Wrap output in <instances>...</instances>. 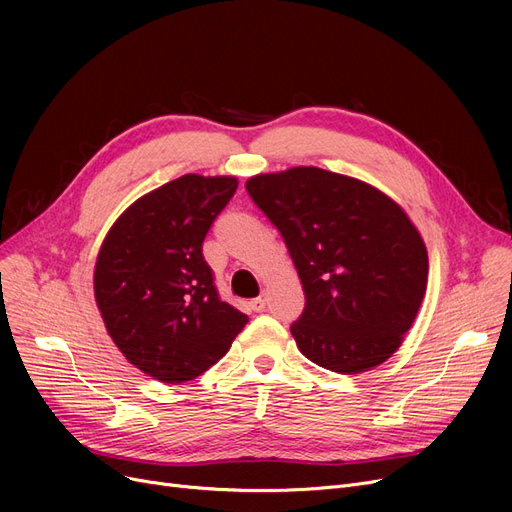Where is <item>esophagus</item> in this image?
Returning a JSON list of instances; mask_svg holds the SVG:
<instances>
[{
  "mask_svg": "<svg viewBox=\"0 0 512 512\" xmlns=\"http://www.w3.org/2000/svg\"><path fill=\"white\" fill-rule=\"evenodd\" d=\"M265 303H267V299H265V294H261V297H257V299H253L249 305H251V309L253 311H263L265 309Z\"/></svg>",
  "mask_w": 512,
  "mask_h": 512,
  "instance_id": "esophagus-1",
  "label": "esophagus"
}]
</instances>
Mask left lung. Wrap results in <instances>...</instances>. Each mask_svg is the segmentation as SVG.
Returning a JSON list of instances; mask_svg holds the SVG:
<instances>
[{
	"label": "left lung",
	"instance_id": "obj_1",
	"mask_svg": "<svg viewBox=\"0 0 512 512\" xmlns=\"http://www.w3.org/2000/svg\"><path fill=\"white\" fill-rule=\"evenodd\" d=\"M245 186L282 234L305 290V311L290 326L299 351L346 375L390 359L429 270L405 209L363 180L315 166L257 174Z\"/></svg>",
	"mask_w": 512,
	"mask_h": 512
}]
</instances>
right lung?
Returning a JSON list of instances; mask_svg holds the SVG:
<instances>
[{"label":"right lung","instance_id":"right-lung-1","mask_svg":"<svg viewBox=\"0 0 512 512\" xmlns=\"http://www.w3.org/2000/svg\"><path fill=\"white\" fill-rule=\"evenodd\" d=\"M234 176L184 174L134 201L105 234L95 301L107 334L137 369L164 384L218 363L249 317L220 299L203 259Z\"/></svg>","mask_w":512,"mask_h":512}]
</instances>
